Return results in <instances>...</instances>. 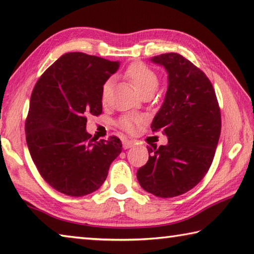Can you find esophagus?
<instances>
[{"label":"esophagus","instance_id":"obj_1","mask_svg":"<svg viewBox=\"0 0 254 254\" xmlns=\"http://www.w3.org/2000/svg\"><path fill=\"white\" fill-rule=\"evenodd\" d=\"M122 144H123V148L124 149H130V148H132L133 145H134V142H133V141H131V140H123L122 141Z\"/></svg>","mask_w":254,"mask_h":254}]
</instances>
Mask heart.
Listing matches in <instances>:
<instances>
[{"mask_svg": "<svg viewBox=\"0 0 254 254\" xmlns=\"http://www.w3.org/2000/svg\"><path fill=\"white\" fill-rule=\"evenodd\" d=\"M126 77L133 86V88H134L139 94H142L144 92H154L158 87V77L156 75V72L141 63L131 64L126 71ZM110 87L111 80H107L104 86H103V101L106 100ZM142 122V117H137V115H126V117H123L120 120L119 126L128 133H135L137 131V128H139L140 123Z\"/></svg>", "mask_w": 254, "mask_h": 254, "instance_id": "1", "label": "heart"}]
</instances>
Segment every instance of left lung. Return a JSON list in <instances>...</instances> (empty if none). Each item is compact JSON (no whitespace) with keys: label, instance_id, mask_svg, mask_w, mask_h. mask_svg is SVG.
I'll return each instance as SVG.
<instances>
[{"label":"left lung","instance_id":"1","mask_svg":"<svg viewBox=\"0 0 254 254\" xmlns=\"http://www.w3.org/2000/svg\"><path fill=\"white\" fill-rule=\"evenodd\" d=\"M150 62L168 74L165 100L151 123L168 143L148 147L149 160L136 178L145 191L168 198L190 190L212 165L221 134V112L209 79L182 55L154 56Z\"/></svg>","mask_w":254,"mask_h":254}]
</instances>
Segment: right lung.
Here are the masks:
<instances>
[{
    "label": "right lung",
    "mask_w": 254,
    "mask_h": 254,
    "mask_svg": "<svg viewBox=\"0 0 254 254\" xmlns=\"http://www.w3.org/2000/svg\"><path fill=\"white\" fill-rule=\"evenodd\" d=\"M119 67L120 62L68 53L34 86L27 144L42 178L59 192L79 197L97 190L122 151L117 136L96 141L86 131L88 115L102 113L103 86Z\"/></svg>",
    "instance_id": "add662e5"
}]
</instances>
